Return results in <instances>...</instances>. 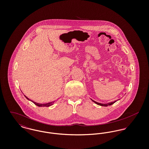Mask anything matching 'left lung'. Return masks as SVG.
Returning a JSON list of instances; mask_svg holds the SVG:
<instances>
[{"label":"left lung","mask_w":149,"mask_h":149,"mask_svg":"<svg viewBox=\"0 0 149 149\" xmlns=\"http://www.w3.org/2000/svg\"><path fill=\"white\" fill-rule=\"evenodd\" d=\"M93 101L95 103H96L97 104H98V105L104 107H107L108 106H111V105L113 104V103H114L116 102V101H114L113 102H110V103H107V104H101V103H98V102H95V101H94V100H93Z\"/></svg>","instance_id":"8db88e82"}]
</instances>
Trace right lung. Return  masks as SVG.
Returning <instances> with one entry per match:
<instances>
[{
  "label": "right lung",
  "instance_id": "right-lung-1",
  "mask_svg": "<svg viewBox=\"0 0 149 149\" xmlns=\"http://www.w3.org/2000/svg\"><path fill=\"white\" fill-rule=\"evenodd\" d=\"M24 96H25V95H24ZM25 97H26V96H25ZM26 98L28 99V100H29L27 97H26ZM31 101H32V100H31ZM32 102L35 104H36V106H37L38 107H49L50 106H51V105H52V104L51 102V103H46V104H40V103H38L35 102H33V101H32Z\"/></svg>",
  "mask_w": 149,
  "mask_h": 149
}]
</instances>
